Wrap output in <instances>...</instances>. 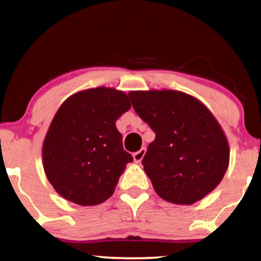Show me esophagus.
Wrapping results in <instances>:
<instances>
[{
  "mask_svg": "<svg viewBox=\"0 0 261 261\" xmlns=\"http://www.w3.org/2000/svg\"><path fill=\"white\" fill-rule=\"evenodd\" d=\"M145 151H147V150H145V148H142L141 150H139V151L134 152V154H133L134 162H135V163H141V161H142L143 157H144Z\"/></svg>",
  "mask_w": 261,
  "mask_h": 261,
  "instance_id": "esophagus-1",
  "label": "esophagus"
}]
</instances>
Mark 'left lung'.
Returning <instances> with one entry per match:
<instances>
[{
  "label": "left lung",
  "mask_w": 261,
  "mask_h": 261,
  "mask_svg": "<svg viewBox=\"0 0 261 261\" xmlns=\"http://www.w3.org/2000/svg\"><path fill=\"white\" fill-rule=\"evenodd\" d=\"M135 112L156 134L142 159L158 196L190 205L220 184L229 164L221 126L197 98L176 90L130 91Z\"/></svg>",
  "instance_id": "left-lung-1"
}]
</instances>
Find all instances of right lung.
Masks as SVG:
<instances>
[{"label": "right lung", "mask_w": 261, "mask_h": 261, "mask_svg": "<svg viewBox=\"0 0 261 261\" xmlns=\"http://www.w3.org/2000/svg\"><path fill=\"white\" fill-rule=\"evenodd\" d=\"M130 109L123 91L97 87L72 95L55 114L42 147L43 168L63 198L82 206L113 194L130 153L116 121Z\"/></svg>", "instance_id": "right-lung-1"}]
</instances>
